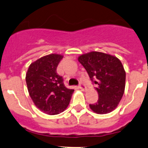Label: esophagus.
<instances>
[{
	"mask_svg": "<svg viewBox=\"0 0 148 148\" xmlns=\"http://www.w3.org/2000/svg\"><path fill=\"white\" fill-rule=\"evenodd\" d=\"M79 88L80 90H83V91H84V90H86L85 84H84L83 82H80L79 85Z\"/></svg>",
	"mask_w": 148,
	"mask_h": 148,
	"instance_id": "obj_1",
	"label": "esophagus"
}]
</instances>
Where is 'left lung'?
<instances>
[{
	"instance_id": "1",
	"label": "left lung",
	"mask_w": 148,
	"mask_h": 148,
	"mask_svg": "<svg viewBox=\"0 0 148 148\" xmlns=\"http://www.w3.org/2000/svg\"><path fill=\"white\" fill-rule=\"evenodd\" d=\"M78 61L84 66L93 83L98 100L90 104V108L98 114L111 112L118 106L125 90L126 72L118 58L101 52L81 55Z\"/></svg>"
}]
</instances>
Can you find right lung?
Wrapping results in <instances>:
<instances>
[{
  "instance_id": "add662e5",
  "label": "right lung",
  "mask_w": 148,
  "mask_h": 148,
  "mask_svg": "<svg viewBox=\"0 0 148 148\" xmlns=\"http://www.w3.org/2000/svg\"><path fill=\"white\" fill-rule=\"evenodd\" d=\"M59 54H50L32 63L26 74L29 94L37 107L49 115L63 112L69 104L74 90L68 89L56 69L63 58Z\"/></svg>"
}]
</instances>
